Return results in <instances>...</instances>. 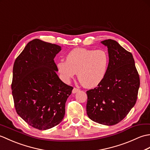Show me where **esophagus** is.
Wrapping results in <instances>:
<instances>
[{
    "label": "esophagus",
    "mask_w": 150,
    "mask_h": 150,
    "mask_svg": "<svg viewBox=\"0 0 150 150\" xmlns=\"http://www.w3.org/2000/svg\"><path fill=\"white\" fill-rule=\"evenodd\" d=\"M78 91H79V89L74 88L73 89V90H72V93H77Z\"/></svg>",
    "instance_id": "34e87169"
}]
</instances>
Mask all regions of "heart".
I'll return each instance as SVG.
<instances>
[{
    "mask_svg": "<svg viewBox=\"0 0 150 150\" xmlns=\"http://www.w3.org/2000/svg\"><path fill=\"white\" fill-rule=\"evenodd\" d=\"M110 57L104 50H91L77 47L66 56V61H59L57 68L65 82L77 77L84 87H96L106 76Z\"/></svg>",
    "mask_w": 150,
    "mask_h": 150,
    "instance_id": "b5f03b06",
    "label": "heart"
}]
</instances>
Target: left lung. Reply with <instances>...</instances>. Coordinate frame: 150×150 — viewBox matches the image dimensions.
I'll return each instance as SVG.
<instances>
[{
	"label": "left lung",
	"mask_w": 150,
	"mask_h": 150,
	"mask_svg": "<svg viewBox=\"0 0 150 150\" xmlns=\"http://www.w3.org/2000/svg\"><path fill=\"white\" fill-rule=\"evenodd\" d=\"M107 46L110 62L103 81L86 91V111L95 122L112 126L120 122L135 106L140 86L132 54L117 41H101Z\"/></svg>",
	"instance_id": "obj_1"
}]
</instances>
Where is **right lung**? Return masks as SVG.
I'll return each instance as SVG.
<instances>
[{"label":"right lung","instance_id":"add662e5","mask_svg":"<svg viewBox=\"0 0 150 150\" xmlns=\"http://www.w3.org/2000/svg\"><path fill=\"white\" fill-rule=\"evenodd\" d=\"M57 44L33 39L16 59L11 84L16 111L33 128L46 130L61 122L73 87L60 80L54 58Z\"/></svg>","mask_w":150,"mask_h":150}]
</instances>
